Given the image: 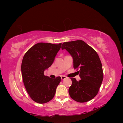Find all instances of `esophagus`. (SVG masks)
I'll return each mask as SVG.
<instances>
[{
	"label": "esophagus",
	"instance_id": "obj_1",
	"mask_svg": "<svg viewBox=\"0 0 123 123\" xmlns=\"http://www.w3.org/2000/svg\"><path fill=\"white\" fill-rule=\"evenodd\" d=\"M61 80H63L66 79L67 77L66 76H64V75H62V76H61Z\"/></svg>",
	"mask_w": 123,
	"mask_h": 123
}]
</instances>
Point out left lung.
Instances as JSON below:
<instances>
[{
	"mask_svg": "<svg viewBox=\"0 0 123 123\" xmlns=\"http://www.w3.org/2000/svg\"><path fill=\"white\" fill-rule=\"evenodd\" d=\"M61 49H66L72 57L74 69H79L81 80L77 81L71 78L70 97L79 103L91 100L98 93L103 80V67L97 53L82 40L64 42Z\"/></svg>",
	"mask_w": 123,
	"mask_h": 123,
	"instance_id": "obj_1",
	"label": "left lung"
}]
</instances>
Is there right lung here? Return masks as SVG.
Masks as SVG:
<instances>
[{
  "label": "right lung",
  "mask_w": 123,
  "mask_h": 123,
  "mask_svg": "<svg viewBox=\"0 0 123 123\" xmlns=\"http://www.w3.org/2000/svg\"><path fill=\"white\" fill-rule=\"evenodd\" d=\"M62 44L38 43L27 51L23 57L21 71L23 82L30 97L39 104L52 100L61 77L51 79L44 72L53 63Z\"/></svg>",
  "instance_id": "1"
}]
</instances>
